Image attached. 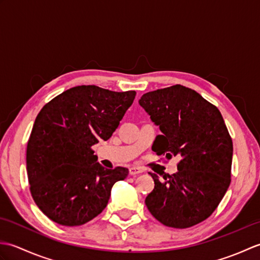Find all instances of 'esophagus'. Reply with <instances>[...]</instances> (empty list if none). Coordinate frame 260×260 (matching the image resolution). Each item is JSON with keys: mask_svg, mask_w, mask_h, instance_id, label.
I'll list each match as a JSON object with an SVG mask.
<instances>
[{"mask_svg": "<svg viewBox=\"0 0 260 260\" xmlns=\"http://www.w3.org/2000/svg\"><path fill=\"white\" fill-rule=\"evenodd\" d=\"M143 172V170L139 169V168H131L129 169V174L131 175H137V174H141Z\"/></svg>", "mask_w": 260, "mask_h": 260, "instance_id": "1", "label": "esophagus"}]
</instances>
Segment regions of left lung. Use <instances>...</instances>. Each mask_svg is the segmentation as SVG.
<instances>
[{"label": "left lung", "instance_id": "1", "mask_svg": "<svg viewBox=\"0 0 260 260\" xmlns=\"http://www.w3.org/2000/svg\"><path fill=\"white\" fill-rule=\"evenodd\" d=\"M159 126L152 150L157 155H180L178 172L150 173L154 189L147 209L167 227L190 228L209 218L231 182L233 140L219 109L200 93L181 85L146 92L140 99Z\"/></svg>", "mask_w": 260, "mask_h": 260}]
</instances>
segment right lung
Returning a JSON list of instances; mask_svg holds the SVG:
<instances>
[{"mask_svg":"<svg viewBox=\"0 0 260 260\" xmlns=\"http://www.w3.org/2000/svg\"><path fill=\"white\" fill-rule=\"evenodd\" d=\"M136 91L77 86L42 107L26 145L30 192L39 209L61 225H81L106 208L126 168L104 169L91 146L107 141L133 104Z\"/></svg>","mask_w":260,"mask_h":260,"instance_id":"obj_1","label":"right lung"}]
</instances>
